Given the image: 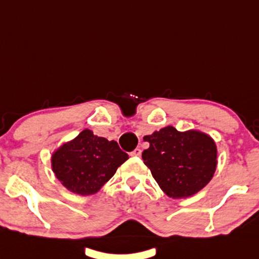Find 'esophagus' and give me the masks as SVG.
<instances>
[{
    "label": "esophagus",
    "instance_id": "34e87169",
    "mask_svg": "<svg viewBox=\"0 0 259 259\" xmlns=\"http://www.w3.org/2000/svg\"><path fill=\"white\" fill-rule=\"evenodd\" d=\"M141 154H142L141 149H135L134 151L130 152V156H131V157H140Z\"/></svg>",
    "mask_w": 259,
    "mask_h": 259
}]
</instances>
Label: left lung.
Returning <instances> with one entry per match:
<instances>
[{
  "instance_id": "1",
  "label": "left lung",
  "mask_w": 259,
  "mask_h": 259,
  "mask_svg": "<svg viewBox=\"0 0 259 259\" xmlns=\"http://www.w3.org/2000/svg\"><path fill=\"white\" fill-rule=\"evenodd\" d=\"M144 141L150 143L142 153L144 164L169 198H188L213 178L218 150L208 135L196 130L181 133L168 125Z\"/></svg>"
}]
</instances>
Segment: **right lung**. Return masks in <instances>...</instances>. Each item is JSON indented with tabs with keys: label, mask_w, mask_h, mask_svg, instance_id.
<instances>
[{
	"label": "right lung",
	"mask_w": 259,
	"mask_h": 259,
	"mask_svg": "<svg viewBox=\"0 0 259 259\" xmlns=\"http://www.w3.org/2000/svg\"><path fill=\"white\" fill-rule=\"evenodd\" d=\"M129 156L115 141L84 129L52 154V171L68 191L79 195L98 192Z\"/></svg>",
	"instance_id": "1"
}]
</instances>
